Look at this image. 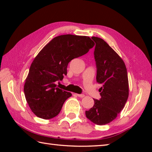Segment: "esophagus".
Wrapping results in <instances>:
<instances>
[{"label":"esophagus","instance_id":"1","mask_svg":"<svg viewBox=\"0 0 152 152\" xmlns=\"http://www.w3.org/2000/svg\"><path fill=\"white\" fill-rule=\"evenodd\" d=\"M76 96H78V97H81V98H82V97H84V94H75Z\"/></svg>","mask_w":152,"mask_h":152}]
</instances>
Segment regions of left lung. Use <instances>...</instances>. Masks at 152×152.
I'll list each match as a JSON object with an SVG mask.
<instances>
[{
  "label": "left lung",
  "mask_w": 152,
  "mask_h": 152,
  "mask_svg": "<svg viewBox=\"0 0 152 152\" xmlns=\"http://www.w3.org/2000/svg\"><path fill=\"white\" fill-rule=\"evenodd\" d=\"M92 39L96 43L94 57L101 98L94 99L93 107L85 113L91 121L102 125L114 120L124 108L129 96L128 76L124 61L108 43L99 37Z\"/></svg>",
  "instance_id": "8db88e82"
}]
</instances>
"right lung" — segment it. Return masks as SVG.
Segmentation results:
<instances>
[{"mask_svg": "<svg viewBox=\"0 0 152 152\" xmlns=\"http://www.w3.org/2000/svg\"><path fill=\"white\" fill-rule=\"evenodd\" d=\"M94 43L87 36L63 35L51 39L39 51L30 66L24 93L36 116L50 119L60 113L70 92L56 86L67 74L68 63L86 54Z\"/></svg>", "mask_w": 152, "mask_h": 152, "instance_id": "obj_1", "label": "right lung"}]
</instances>
